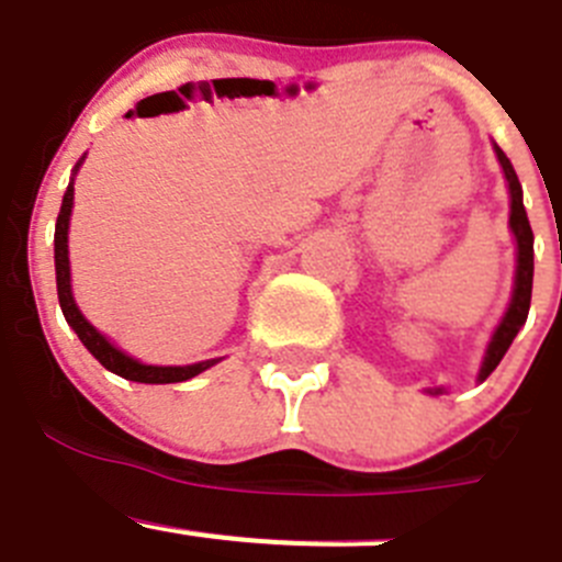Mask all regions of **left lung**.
Masks as SVG:
<instances>
[{"instance_id":"left-lung-1","label":"left lung","mask_w":562,"mask_h":562,"mask_svg":"<svg viewBox=\"0 0 562 562\" xmlns=\"http://www.w3.org/2000/svg\"><path fill=\"white\" fill-rule=\"evenodd\" d=\"M495 156L502 161L504 176L509 181V199H513V206H509V226L515 232V240H518V269H515V291L513 302L507 307V316L502 318L498 330L493 333V341L487 347V356H484L482 372L479 378H487L498 363H502L504 352L509 350L513 338L518 336V330L524 327L529 316V302H532V271H535V249H532V226H529L527 210H524V190H520V181L515 176L513 165L504 156V150L495 145Z\"/></svg>"}]
</instances>
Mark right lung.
Wrapping results in <instances>:
<instances>
[{
	"mask_svg": "<svg viewBox=\"0 0 562 562\" xmlns=\"http://www.w3.org/2000/svg\"><path fill=\"white\" fill-rule=\"evenodd\" d=\"M72 199H75V187L69 184L67 193H64V204H60V212H58V224H55V282H58L60 311H64V316H67L69 327L78 333V338L83 341L86 350L92 352V356L98 358L109 372L136 383H181L195 378L199 372H204V369H210L212 363H218V361H201V363H193V367H148V363H139L131 356H125V352H120L109 338L100 336V333L86 322L83 313H80L78 305H75L72 285H69L67 232H69V215H72Z\"/></svg>",
	"mask_w": 562,
	"mask_h": 562,
	"instance_id": "add662e5",
	"label": "right lung"
}]
</instances>
